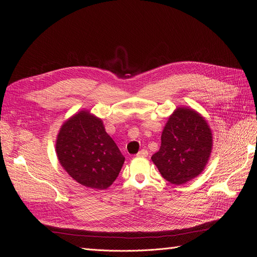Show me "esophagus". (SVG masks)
<instances>
[{
    "label": "esophagus",
    "mask_w": 257,
    "mask_h": 257,
    "mask_svg": "<svg viewBox=\"0 0 257 257\" xmlns=\"http://www.w3.org/2000/svg\"><path fill=\"white\" fill-rule=\"evenodd\" d=\"M137 157H143V158L148 157V151L146 149H142L141 151L137 153Z\"/></svg>",
    "instance_id": "34e87169"
}]
</instances>
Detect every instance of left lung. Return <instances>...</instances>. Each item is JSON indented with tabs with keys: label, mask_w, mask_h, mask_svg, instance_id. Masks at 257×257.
I'll return each instance as SVG.
<instances>
[{
	"label": "left lung",
	"mask_w": 257,
	"mask_h": 257,
	"mask_svg": "<svg viewBox=\"0 0 257 257\" xmlns=\"http://www.w3.org/2000/svg\"><path fill=\"white\" fill-rule=\"evenodd\" d=\"M160 150L151 160L163 178L180 185L203 172L212 149L207 121L195 110L179 107L162 132Z\"/></svg>",
	"instance_id": "obj_1"
}]
</instances>
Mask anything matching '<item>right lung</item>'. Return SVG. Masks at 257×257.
<instances>
[{
	"mask_svg": "<svg viewBox=\"0 0 257 257\" xmlns=\"http://www.w3.org/2000/svg\"><path fill=\"white\" fill-rule=\"evenodd\" d=\"M56 151L60 164L75 181L96 190L113 183L125 160L102 120L87 110L63 123Z\"/></svg>",
	"mask_w": 257,
	"mask_h": 257,
	"instance_id": "obj_1",
	"label": "right lung"
}]
</instances>
